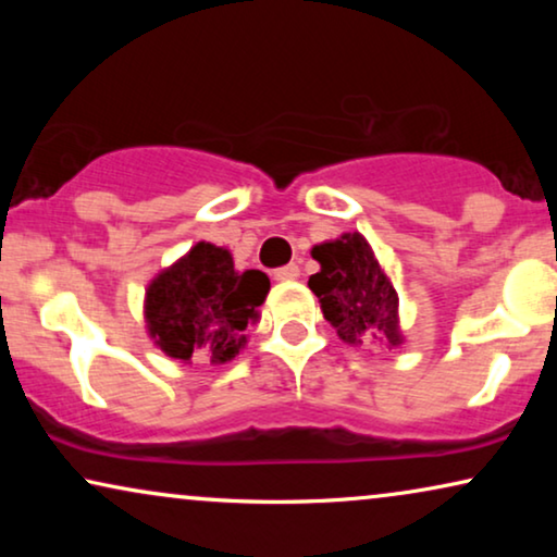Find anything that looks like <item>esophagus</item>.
<instances>
[{
  "instance_id": "34e87169",
  "label": "esophagus",
  "mask_w": 557,
  "mask_h": 557,
  "mask_svg": "<svg viewBox=\"0 0 557 557\" xmlns=\"http://www.w3.org/2000/svg\"><path fill=\"white\" fill-rule=\"evenodd\" d=\"M296 276H299V265H296V263L281 265V269L273 271V278H276V281H294Z\"/></svg>"
}]
</instances>
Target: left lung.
I'll list each match as a JSON object with an SVG mask.
<instances>
[{"mask_svg":"<svg viewBox=\"0 0 557 557\" xmlns=\"http://www.w3.org/2000/svg\"><path fill=\"white\" fill-rule=\"evenodd\" d=\"M311 258L322 269L309 276V288L342 342H364L380 349L403 345L398 294L360 233H345L337 240L314 246Z\"/></svg>","mask_w":557,"mask_h":557,"instance_id":"obj_1","label":"left lung"}]
</instances>
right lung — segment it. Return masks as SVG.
<instances>
[{"mask_svg":"<svg viewBox=\"0 0 557 557\" xmlns=\"http://www.w3.org/2000/svg\"><path fill=\"white\" fill-rule=\"evenodd\" d=\"M271 281L263 271L238 273L231 250L200 240L151 281L144 299L149 337L164 355L189 362H231L246 345Z\"/></svg>","mask_w":557,"mask_h":557,"instance_id":"obj_1","label":"right lung"}]
</instances>
